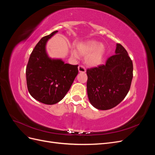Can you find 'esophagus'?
<instances>
[{"label": "esophagus", "instance_id": "obj_1", "mask_svg": "<svg viewBox=\"0 0 155 155\" xmlns=\"http://www.w3.org/2000/svg\"><path fill=\"white\" fill-rule=\"evenodd\" d=\"M78 70L79 72H82V73H85L86 72V69L84 67L83 65H79L78 67Z\"/></svg>", "mask_w": 155, "mask_h": 155}]
</instances>
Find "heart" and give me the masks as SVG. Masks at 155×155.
Masks as SVG:
<instances>
[{
	"label": "heart",
	"mask_w": 155,
	"mask_h": 155,
	"mask_svg": "<svg viewBox=\"0 0 155 155\" xmlns=\"http://www.w3.org/2000/svg\"><path fill=\"white\" fill-rule=\"evenodd\" d=\"M77 49L79 54L86 56L85 61L88 65L91 67H96L100 64L104 60L105 54V46L95 40L79 43L77 45ZM72 54L75 58L79 57L76 50H73Z\"/></svg>",
	"instance_id": "obj_1"
}]
</instances>
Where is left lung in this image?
Segmentation results:
<instances>
[{
    "mask_svg": "<svg viewBox=\"0 0 155 155\" xmlns=\"http://www.w3.org/2000/svg\"><path fill=\"white\" fill-rule=\"evenodd\" d=\"M133 61L124 46L116 45L115 54L105 64L88 68L87 88L95 108L108 110L118 105L127 94L133 77Z\"/></svg>",
    "mask_w": 155,
    "mask_h": 155,
    "instance_id": "1",
    "label": "left lung"
}]
</instances>
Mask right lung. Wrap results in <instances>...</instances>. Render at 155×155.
I'll use <instances>...</instances> for the list:
<instances>
[{
	"label": "right lung",
	"mask_w": 155,
	"mask_h": 155,
	"mask_svg": "<svg viewBox=\"0 0 155 155\" xmlns=\"http://www.w3.org/2000/svg\"><path fill=\"white\" fill-rule=\"evenodd\" d=\"M58 31L43 37L30 54L26 69V84L30 95L43 104L54 105L67 94L78 74V65L51 59L46 52V42Z\"/></svg>",
	"instance_id": "add662e5"
}]
</instances>
